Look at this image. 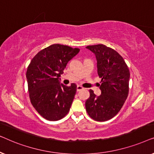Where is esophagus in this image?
Segmentation results:
<instances>
[{
    "label": "esophagus",
    "mask_w": 154,
    "mask_h": 154,
    "mask_svg": "<svg viewBox=\"0 0 154 154\" xmlns=\"http://www.w3.org/2000/svg\"><path fill=\"white\" fill-rule=\"evenodd\" d=\"M76 90H77V92H79V91H81V90H83V88L82 87V86H81V85H77Z\"/></svg>",
    "instance_id": "esophagus-1"
}]
</instances>
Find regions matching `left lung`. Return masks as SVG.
Here are the masks:
<instances>
[{
    "label": "left lung",
    "mask_w": 154,
    "mask_h": 154,
    "mask_svg": "<svg viewBox=\"0 0 154 154\" xmlns=\"http://www.w3.org/2000/svg\"><path fill=\"white\" fill-rule=\"evenodd\" d=\"M86 48L96 56L102 94L96 96L90 90L85 109L94 121H106L119 112L128 97L130 71L123 58L112 48L102 44Z\"/></svg>",
    "instance_id": "obj_1"
}]
</instances>
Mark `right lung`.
<instances>
[{
	"instance_id": "1",
	"label": "right lung",
	"mask_w": 154,
	"mask_h": 154,
	"mask_svg": "<svg viewBox=\"0 0 154 154\" xmlns=\"http://www.w3.org/2000/svg\"><path fill=\"white\" fill-rule=\"evenodd\" d=\"M79 51V48L53 44L38 52L28 66L26 79L31 103L48 121L62 119L70 110L76 85L60 84L59 77Z\"/></svg>"
}]
</instances>
